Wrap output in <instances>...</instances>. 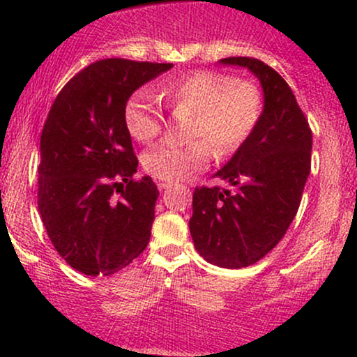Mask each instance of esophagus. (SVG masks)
<instances>
[{
	"instance_id": "1",
	"label": "esophagus",
	"mask_w": 357,
	"mask_h": 357,
	"mask_svg": "<svg viewBox=\"0 0 357 357\" xmlns=\"http://www.w3.org/2000/svg\"><path fill=\"white\" fill-rule=\"evenodd\" d=\"M155 184H158L159 190H167V188H171V181H165V179H155Z\"/></svg>"
}]
</instances>
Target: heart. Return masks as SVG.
<instances>
[{"label": "heart", "instance_id": "b5f03b06", "mask_svg": "<svg viewBox=\"0 0 357 357\" xmlns=\"http://www.w3.org/2000/svg\"><path fill=\"white\" fill-rule=\"evenodd\" d=\"M161 97L176 112L192 114L186 144L151 147L142 166L155 179L179 181L198 173L216 155L235 153L247 141L258 122L260 92L252 82L233 80L215 72H196L162 85ZM129 134L139 142H151L161 132L162 114L159 102L147 90H137L124 107Z\"/></svg>", "mask_w": 357, "mask_h": 357}]
</instances>
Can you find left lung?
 Wrapping results in <instances>:
<instances>
[{"instance_id":"1","label":"left lung","mask_w":357,"mask_h":357,"mask_svg":"<svg viewBox=\"0 0 357 357\" xmlns=\"http://www.w3.org/2000/svg\"><path fill=\"white\" fill-rule=\"evenodd\" d=\"M220 63L247 68L260 80L264 110L247 141L216 173L230 184L196 188L190 231L204 260L223 268L257 264L284 238L310 173L312 132L289 84L248 56Z\"/></svg>"}]
</instances>
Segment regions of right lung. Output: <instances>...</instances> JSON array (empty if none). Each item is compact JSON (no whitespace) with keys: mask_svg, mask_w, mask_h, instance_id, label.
I'll use <instances>...</instances> for the list:
<instances>
[{"mask_svg":"<svg viewBox=\"0 0 357 357\" xmlns=\"http://www.w3.org/2000/svg\"><path fill=\"white\" fill-rule=\"evenodd\" d=\"M173 63L99 60L53 102L42 137L38 211L60 257L85 275H112L144 252L159 191L124 122L129 97Z\"/></svg>","mask_w":357,"mask_h":357,"instance_id":"1","label":"right lung"}]
</instances>
